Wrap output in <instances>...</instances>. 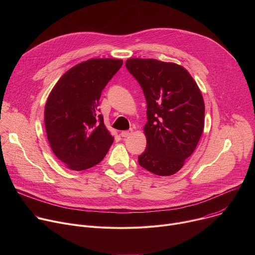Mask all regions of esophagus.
<instances>
[{"label":"esophagus","mask_w":255,"mask_h":255,"mask_svg":"<svg viewBox=\"0 0 255 255\" xmlns=\"http://www.w3.org/2000/svg\"><path fill=\"white\" fill-rule=\"evenodd\" d=\"M132 133H133V130H132V129H130V130H126V131H122V132H121V134H120V135H121V136H122V137H128V136H130V135H131V134H132Z\"/></svg>","instance_id":"obj_1"}]
</instances>
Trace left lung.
I'll return each mask as SVG.
<instances>
[{
	"label": "left lung",
	"instance_id": "1",
	"mask_svg": "<svg viewBox=\"0 0 255 255\" xmlns=\"http://www.w3.org/2000/svg\"><path fill=\"white\" fill-rule=\"evenodd\" d=\"M147 104L146 148L138 163L157 175L177 172L195 151L204 130L201 91L183 66L157 59L130 58L125 63Z\"/></svg>",
	"mask_w": 255,
	"mask_h": 255
}]
</instances>
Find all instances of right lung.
Masks as SVG:
<instances>
[{
  "label": "right lung",
  "instance_id": "right-lung-1",
  "mask_svg": "<svg viewBox=\"0 0 255 255\" xmlns=\"http://www.w3.org/2000/svg\"><path fill=\"white\" fill-rule=\"evenodd\" d=\"M122 64L121 59L112 58L81 62L65 72L47 99L48 142L55 156L72 170L100 163L114 141L98 106L102 91Z\"/></svg>",
  "mask_w": 255,
  "mask_h": 255
}]
</instances>
